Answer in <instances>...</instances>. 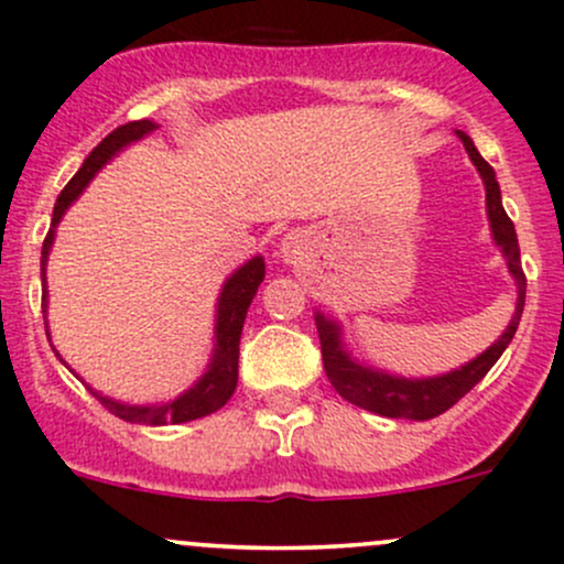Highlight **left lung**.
I'll list each match as a JSON object with an SVG mask.
<instances>
[{
  "label": "left lung",
  "mask_w": 564,
  "mask_h": 564,
  "mask_svg": "<svg viewBox=\"0 0 564 564\" xmlns=\"http://www.w3.org/2000/svg\"><path fill=\"white\" fill-rule=\"evenodd\" d=\"M456 135L464 144L466 155L475 163L477 174H480L482 185H486V215L488 226H491L494 246L502 250L505 261H508V272L516 281V311L510 324L505 327V333L488 346L482 355H477L475 360L464 362V366L453 368V371L440 373V377H420V379H406L395 377L390 371H379V368L366 366L357 357H351V351L344 344V329L335 318L324 316L322 311H316V329L318 340H322V360L324 371H327L329 384L338 390L340 398H346L355 406L368 409L373 414H382V417H403V420H431L436 414L447 412L458 398H464L466 392L475 388L482 377L494 368V362L502 357V351L508 349V344L513 340L516 329H519L521 314H524V297H527V278L521 270V250H519V237H516L513 220L508 218L502 207V193H499V182L494 169L482 161V155L477 152L475 141L456 130Z\"/></svg>",
  "instance_id": "1"
}]
</instances>
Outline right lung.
<instances>
[{"mask_svg":"<svg viewBox=\"0 0 564 564\" xmlns=\"http://www.w3.org/2000/svg\"><path fill=\"white\" fill-rule=\"evenodd\" d=\"M158 124L152 119H139V122H128L122 128L111 130L98 147L87 155V161L82 163L76 176L65 185V191L59 193L54 204V218H51V229L45 235L43 242V256H40V270H43V314L48 308V286H45V264H48V253L54 248L56 226H59L62 215L67 213L73 202L84 193V187L93 182V176L111 161L113 155L124 150V147L135 144L144 135H150ZM264 281V259L253 256L248 259L240 270L231 272L226 278L224 289L218 294V305H215V340H213V357L207 362V371L196 379L185 392L172 398V401L161 403H124L113 401V398L104 395L100 390L89 388L95 398L108 409L111 414H117L119 420H128V423L139 425H169V423H191V420L207 417V414L218 412L226 401L231 398V392L237 390V362H240V335L242 324H246V314L253 303L256 292H259V283ZM48 324V322H45ZM48 333V329H45ZM51 340V333H48Z\"/></svg>","mask_w":564,"mask_h":564,"instance_id":"add662e5","label":"right lung"}]
</instances>
